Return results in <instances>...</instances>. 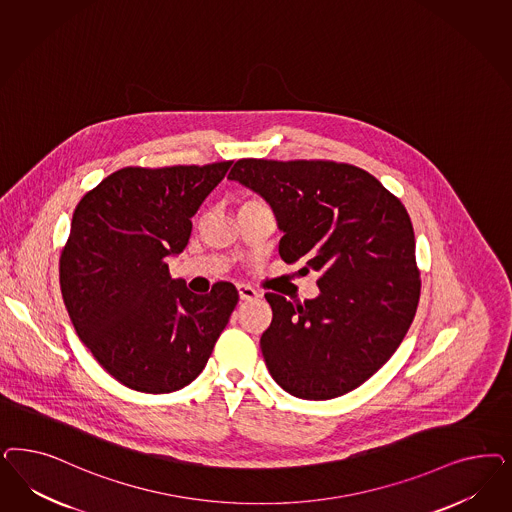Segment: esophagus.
Listing matches in <instances>:
<instances>
[{
	"mask_svg": "<svg viewBox=\"0 0 512 512\" xmlns=\"http://www.w3.org/2000/svg\"><path fill=\"white\" fill-rule=\"evenodd\" d=\"M237 292H239V299L241 301H252V299L260 297V294L252 286H248V284H237Z\"/></svg>",
	"mask_w": 512,
	"mask_h": 512,
	"instance_id": "obj_1",
	"label": "esophagus"
}]
</instances>
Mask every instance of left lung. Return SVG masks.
I'll return each mask as SVG.
<instances>
[{"label":"left lung","mask_w":512,"mask_h":512,"mask_svg":"<svg viewBox=\"0 0 512 512\" xmlns=\"http://www.w3.org/2000/svg\"><path fill=\"white\" fill-rule=\"evenodd\" d=\"M228 179L269 203L282 260L320 275V294L303 303L265 294L273 320L260 347L271 377L301 399L345 396L413 324L420 273L407 209L356 165L243 158Z\"/></svg>","instance_id":"left-lung-1"}]
</instances>
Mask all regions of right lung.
I'll use <instances>...</instances> for the list:
<instances>
[{"label": "right lung", "mask_w": 512, "mask_h": 512, "mask_svg": "<svg viewBox=\"0 0 512 512\" xmlns=\"http://www.w3.org/2000/svg\"><path fill=\"white\" fill-rule=\"evenodd\" d=\"M230 165L124 167L73 213L60 258L67 313L99 365L132 390L169 394L190 384L239 301L231 282L198 296L167 265Z\"/></svg>", "instance_id": "add662e5"}]
</instances>
